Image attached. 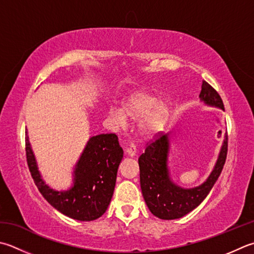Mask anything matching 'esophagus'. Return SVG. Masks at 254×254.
Here are the masks:
<instances>
[{
	"label": "esophagus",
	"instance_id": "34e87169",
	"mask_svg": "<svg viewBox=\"0 0 254 254\" xmlns=\"http://www.w3.org/2000/svg\"><path fill=\"white\" fill-rule=\"evenodd\" d=\"M127 154L128 156H134L136 154V147H135V145H134V144H131L130 146H128L127 148Z\"/></svg>",
	"mask_w": 254,
	"mask_h": 254
}]
</instances>
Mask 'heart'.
Listing matches in <instances>:
<instances>
[{
	"mask_svg": "<svg viewBox=\"0 0 254 254\" xmlns=\"http://www.w3.org/2000/svg\"><path fill=\"white\" fill-rule=\"evenodd\" d=\"M158 99L146 91L133 92L123 103V108L111 107L108 118L121 127L127 124V119L138 122V132L144 137H151L160 132L168 116L165 103H157Z\"/></svg>",
	"mask_w": 254,
	"mask_h": 254,
	"instance_id": "b5f03b06",
	"label": "heart"
}]
</instances>
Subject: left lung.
Listing matches in <instances>:
<instances>
[{"mask_svg": "<svg viewBox=\"0 0 254 254\" xmlns=\"http://www.w3.org/2000/svg\"><path fill=\"white\" fill-rule=\"evenodd\" d=\"M199 97L207 104L225 109L220 94L207 81H202ZM167 134L158 132L146 144L145 152L138 158V166L141 190L148 209L161 219L172 220L195 209L209 193L226 163L228 136L210 176L201 186L191 190H184L171 181L167 170Z\"/></svg>", "mask_w": 254, "mask_h": 254, "instance_id": "left-lung-1", "label": "left lung"}]
</instances>
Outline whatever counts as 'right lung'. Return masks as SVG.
Segmentation results:
<instances>
[{"label":"right lung","instance_id":"add662e5","mask_svg":"<svg viewBox=\"0 0 254 254\" xmlns=\"http://www.w3.org/2000/svg\"><path fill=\"white\" fill-rule=\"evenodd\" d=\"M25 151L34 183L45 199L58 211L80 221L98 219L106 212L116 186L119 164L123 157L116 134H99L89 140L74 170L73 187L68 191H55L45 185L27 136Z\"/></svg>","mask_w":254,"mask_h":254}]
</instances>
